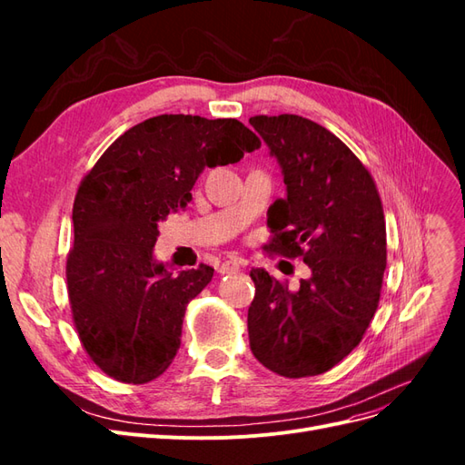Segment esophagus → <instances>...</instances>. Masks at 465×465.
Segmentation results:
<instances>
[{
  "label": "esophagus",
  "instance_id": "34e87169",
  "mask_svg": "<svg viewBox=\"0 0 465 465\" xmlns=\"http://www.w3.org/2000/svg\"><path fill=\"white\" fill-rule=\"evenodd\" d=\"M241 262L238 260H224L221 265H219V273L221 275H227V273H236L238 270H241Z\"/></svg>",
  "mask_w": 465,
  "mask_h": 465
}]
</instances>
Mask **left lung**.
<instances>
[{
	"instance_id": "left-lung-1",
	"label": "left lung",
	"mask_w": 465,
	"mask_h": 465,
	"mask_svg": "<svg viewBox=\"0 0 465 465\" xmlns=\"http://www.w3.org/2000/svg\"><path fill=\"white\" fill-rule=\"evenodd\" d=\"M250 124L287 188L270 209L275 236L265 250L311 267L297 291L260 267L250 272V349L281 376H316L359 345L376 312L386 270L382 202L367 168L323 125L294 114Z\"/></svg>"
}]
</instances>
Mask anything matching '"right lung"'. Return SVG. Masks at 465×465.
<instances>
[{"instance_id": "add662e5", "label": "right lung", "mask_w": 465, "mask_h": 465, "mask_svg": "<svg viewBox=\"0 0 465 465\" xmlns=\"http://www.w3.org/2000/svg\"><path fill=\"white\" fill-rule=\"evenodd\" d=\"M260 145L234 118L161 114L122 134L81 182L67 292L81 343L108 376L145 384L171 367L186 306L213 267L168 272L153 250L159 223L190 203L205 166Z\"/></svg>"}]
</instances>
